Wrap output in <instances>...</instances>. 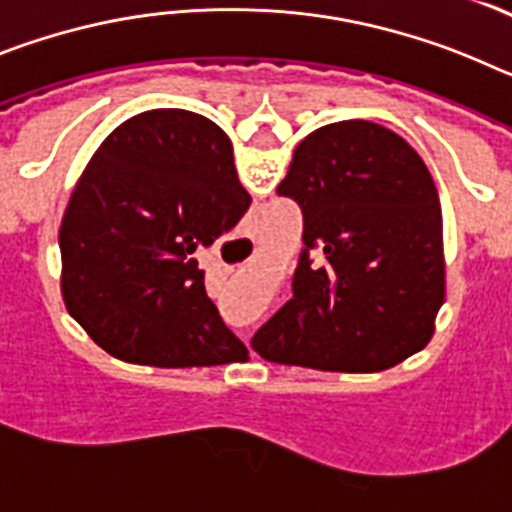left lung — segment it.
I'll list each match as a JSON object with an SVG mask.
<instances>
[{"label": "left lung", "mask_w": 512, "mask_h": 512, "mask_svg": "<svg viewBox=\"0 0 512 512\" xmlns=\"http://www.w3.org/2000/svg\"><path fill=\"white\" fill-rule=\"evenodd\" d=\"M277 194L302 207L284 302L251 338L266 361L382 372L431 341L446 295L441 205L423 158L369 120L323 125Z\"/></svg>", "instance_id": "left-lung-1"}]
</instances>
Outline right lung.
I'll return each instance as SVG.
<instances>
[{
	"mask_svg": "<svg viewBox=\"0 0 512 512\" xmlns=\"http://www.w3.org/2000/svg\"><path fill=\"white\" fill-rule=\"evenodd\" d=\"M248 205L230 138L215 122L187 110L130 117L97 148L63 212L66 310L130 364L246 361L207 297L197 253Z\"/></svg>",
	"mask_w": 512,
	"mask_h": 512,
	"instance_id": "right-lung-1",
	"label": "right lung"
}]
</instances>
